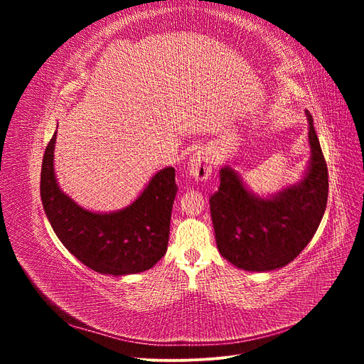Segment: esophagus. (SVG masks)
<instances>
[{
	"instance_id": "esophagus-1",
	"label": "esophagus",
	"mask_w": 364,
	"mask_h": 364,
	"mask_svg": "<svg viewBox=\"0 0 364 364\" xmlns=\"http://www.w3.org/2000/svg\"><path fill=\"white\" fill-rule=\"evenodd\" d=\"M190 174L197 181H205L213 173V158L206 150H197L188 164Z\"/></svg>"
}]
</instances>
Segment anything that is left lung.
Returning <instances> with one entry per match:
<instances>
[{"instance_id": "8db88e82", "label": "left lung", "mask_w": 364, "mask_h": 364, "mask_svg": "<svg viewBox=\"0 0 364 364\" xmlns=\"http://www.w3.org/2000/svg\"><path fill=\"white\" fill-rule=\"evenodd\" d=\"M311 161L305 178L270 199L250 194L230 168L220 170V186L209 209L217 247L238 269L267 272L287 266L310 243L328 200V168L306 111Z\"/></svg>"}]
</instances>
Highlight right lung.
<instances>
[{
	"label": "right lung",
	"instance_id": "1",
	"mask_svg": "<svg viewBox=\"0 0 364 364\" xmlns=\"http://www.w3.org/2000/svg\"><path fill=\"white\" fill-rule=\"evenodd\" d=\"M56 134L42 161L41 197L62 245L90 269L121 277L151 269L168 246L171 208L178 185L173 167L153 176L138 199L117 213L86 211L59 188L53 158Z\"/></svg>",
	"mask_w": 364,
	"mask_h": 364
}]
</instances>
